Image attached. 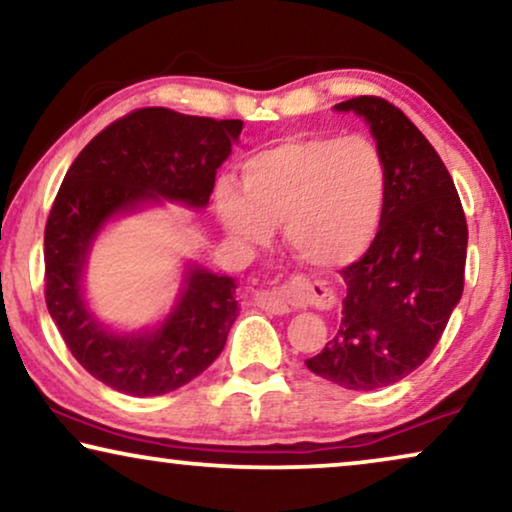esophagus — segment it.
I'll return each instance as SVG.
<instances>
[{"instance_id":"obj_1","label":"esophagus","mask_w":512,"mask_h":512,"mask_svg":"<svg viewBox=\"0 0 512 512\" xmlns=\"http://www.w3.org/2000/svg\"><path fill=\"white\" fill-rule=\"evenodd\" d=\"M317 298H326V293H317L312 284H307L305 279H298V282H291L289 286H275V289L256 293V305L270 314H286L291 312L293 303H307V300Z\"/></svg>"}]
</instances>
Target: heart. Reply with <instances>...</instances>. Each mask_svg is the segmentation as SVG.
<instances>
[{
	"mask_svg": "<svg viewBox=\"0 0 512 512\" xmlns=\"http://www.w3.org/2000/svg\"><path fill=\"white\" fill-rule=\"evenodd\" d=\"M240 186L216 184V212L237 240L263 244L284 226L293 254L342 268L373 247L389 202V170L366 137H296L242 163Z\"/></svg>",
	"mask_w": 512,
	"mask_h": 512,
	"instance_id": "1",
	"label": "heart"
}]
</instances>
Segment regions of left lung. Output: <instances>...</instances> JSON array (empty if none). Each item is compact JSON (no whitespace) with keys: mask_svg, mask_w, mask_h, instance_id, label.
<instances>
[{"mask_svg":"<svg viewBox=\"0 0 512 512\" xmlns=\"http://www.w3.org/2000/svg\"><path fill=\"white\" fill-rule=\"evenodd\" d=\"M366 118L389 170L373 247L342 270L340 328L307 368L345 389L389 387L429 359L461 293L468 226L447 167L394 104L361 95L335 104Z\"/></svg>","mask_w":512,"mask_h":512,"instance_id":"obj_1","label":"left lung"}]
</instances>
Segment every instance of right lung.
Instances as JSON below:
<instances>
[{
	"label": "right lung",
	"instance_id": "right-lung-1",
	"mask_svg": "<svg viewBox=\"0 0 512 512\" xmlns=\"http://www.w3.org/2000/svg\"><path fill=\"white\" fill-rule=\"evenodd\" d=\"M240 132L237 118L137 109L90 139L55 195L44 230L46 307L74 359L121 394L163 396L212 366L237 317V286L195 265L156 331L118 335L97 324L83 303L90 244L111 216L144 202L167 198L205 207Z\"/></svg>",
	"mask_w": 512,
	"mask_h": 512
}]
</instances>
